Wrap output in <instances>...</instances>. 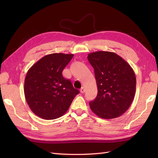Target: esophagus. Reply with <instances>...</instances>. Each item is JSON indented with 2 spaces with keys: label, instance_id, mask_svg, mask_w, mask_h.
Instances as JSON below:
<instances>
[{
  "label": "esophagus",
  "instance_id": "34e87169",
  "mask_svg": "<svg viewBox=\"0 0 158 158\" xmlns=\"http://www.w3.org/2000/svg\"><path fill=\"white\" fill-rule=\"evenodd\" d=\"M85 91V89L84 87H82V88L80 89V92H81V93H84Z\"/></svg>",
  "mask_w": 158,
  "mask_h": 158
}]
</instances>
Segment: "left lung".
<instances>
[{
	"instance_id": "8db88e82",
	"label": "left lung",
	"mask_w": 158,
	"mask_h": 158,
	"mask_svg": "<svg viewBox=\"0 0 158 158\" xmlns=\"http://www.w3.org/2000/svg\"><path fill=\"white\" fill-rule=\"evenodd\" d=\"M88 59L94 69L98 94L90 109L102 119L118 117L129 109L136 92V76L132 67L115 53H90Z\"/></svg>"
}]
</instances>
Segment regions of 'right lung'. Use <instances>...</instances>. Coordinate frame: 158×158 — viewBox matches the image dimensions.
<instances>
[{"label":"right lung","instance_id":"add662e5","mask_svg":"<svg viewBox=\"0 0 158 158\" xmlns=\"http://www.w3.org/2000/svg\"><path fill=\"white\" fill-rule=\"evenodd\" d=\"M73 56L62 53L47 55L28 70L23 89L26 102L36 115L44 119L59 118L79 93L62 76Z\"/></svg>","mask_w":158,"mask_h":158}]
</instances>
